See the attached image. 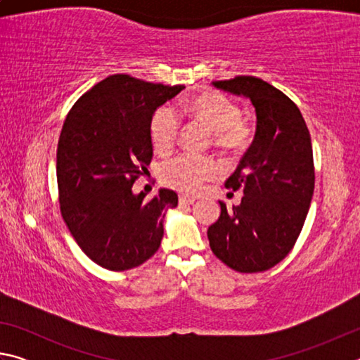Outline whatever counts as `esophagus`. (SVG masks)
I'll use <instances>...</instances> for the list:
<instances>
[{"label": "esophagus", "instance_id": "obj_1", "mask_svg": "<svg viewBox=\"0 0 360 360\" xmlns=\"http://www.w3.org/2000/svg\"><path fill=\"white\" fill-rule=\"evenodd\" d=\"M195 202H197V198H195V197H187V195H181V197H179L181 205H193Z\"/></svg>", "mask_w": 360, "mask_h": 360}]
</instances>
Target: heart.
Segmentation results:
<instances>
[{"label":"heart","mask_w":360,"mask_h":360,"mask_svg":"<svg viewBox=\"0 0 360 360\" xmlns=\"http://www.w3.org/2000/svg\"><path fill=\"white\" fill-rule=\"evenodd\" d=\"M178 112L197 120L212 131L219 149L233 150L248 143L249 130L240 119V109L225 96L212 92L198 94L179 106ZM172 106L158 108L150 120V141L160 154L173 148L181 120ZM219 168L214 160L206 157L181 154L168 158L160 167V178L168 187L179 192L193 193L202 188L205 181L214 178Z\"/></svg>","instance_id":"b5f03b06"}]
</instances>
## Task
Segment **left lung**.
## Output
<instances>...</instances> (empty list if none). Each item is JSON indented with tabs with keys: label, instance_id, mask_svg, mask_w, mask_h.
<instances>
[{
	"label": "left lung",
	"instance_id": "1",
	"mask_svg": "<svg viewBox=\"0 0 360 360\" xmlns=\"http://www.w3.org/2000/svg\"><path fill=\"white\" fill-rule=\"evenodd\" d=\"M212 85L248 98L257 120L251 146L225 181L245 197L231 210L219 202L221 216L208 229L210 246L236 271H265L294 248L311 205V138L295 103L262 79L236 76Z\"/></svg>",
	"mask_w": 360,
	"mask_h": 360
}]
</instances>
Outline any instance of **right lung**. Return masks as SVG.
<instances>
[{
  "mask_svg": "<svg viewBox=\"0 0 360 360\" xmlns=\"http://www.w3.org/2000/svg\"><path fill=\"white\" fill-rule=\"evenodd\" d=\"M182 89L114 75L66 115L57 149L60 211L79 248L106 270H130L150 259L167 211L178 206L169 188L146 200L131 187L152 158V115Z\"/></svg>",
  "mask_w": 360,
  "mask_h": 360,
  "instance_id": "obj_1",
  "label": "right lung"
}]
</instances>
